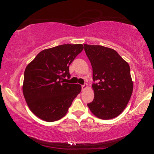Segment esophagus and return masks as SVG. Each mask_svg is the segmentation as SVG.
I'll return each mask as SVG.
<instances>
[{
  "instance_id": "esophagus-1",
  "label": "esophagus",
  "mask_w": 154,
  "mask_h": 154,
  "mask_svg": "<svg viewBox=\"0 0 154 154\" xmlns=\"http://www.w3.org/2000/svg\"><path fill=\"white\" fill-rule=\"evenodd\" d=\"M87 88H88V84L87 83H85L84 85H81V88H82V90H83H83H85Z\"/></svg>"
}]
</instances>
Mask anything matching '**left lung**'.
Wrapping results in <instances>:
<instances>
[{"instance_id":"obj_1","label":"left lung","mask_w":154,"mask_h":154,"mask_svg":"<svg viewBox=\"0 0 154 154\" xmlns=\"http://www.w3.org/2000/svg\"><path fill=\"white\" fill-rule=\"evenodd\" d=\"M84 50L91 63L94 82V100L88 106L99 119L117 117L127 106L133 90L129 64L111 48L84 44Z\"/></svg>"}]
</instances>
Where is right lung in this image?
<instances>
[{
  "label": "right lung",
  "instance_id": "add662e5",
  "mask_svg": "<svg viewBox=\"0 0 154 154\" xmlns=\"http://www.w3.org/2000/svg\"><path fill=\"white\" fill-rule=\"evenodd\" d=\"M83 50L82 44H64L44 50L26 67L23 94L27 105L43 121L64 117L81 91L79 84L64 83L70 79L69 65Z\"/></svg>",
  "mask_w": 154,
  "mask_h": 154
}]
</instances>
